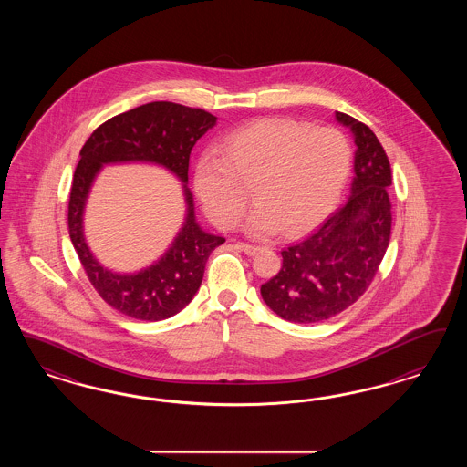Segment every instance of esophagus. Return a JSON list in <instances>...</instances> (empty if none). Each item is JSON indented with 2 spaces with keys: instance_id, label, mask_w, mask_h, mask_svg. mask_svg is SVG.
Segmentation results:
<instances>
[{
  "instance_id": "esophagus-1",
  "label": "esophagus",
  "mask_w": 467,
  "mask_h": 467,
  "mask_svg": "<svg viewBox=\"0 0 467 467\" xmlns=\"http://www.w3.org/2000/svg\"><path fill=\"white\" fill-rule=\"evenodd\" d=\"M241 250L246 254H256L260 252V246H254V244H246V243H240L238 244Z\"/></svg>"
}]
</instances>
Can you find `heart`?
Wrapping results in <instances>:
<instances>
[{"label":"heart","mask_w":467,"mask_h":467,"mask_svg":"<svg viewBox=\"0 0 467 467\" xmlns=\"http://www.w3.org/2000/svg\"><path fill=\"white\" fill-rule=\"evenodd\" d=\"M219 156L198 159L193 188L217 226H234L252 184L258 200L246 219L254 234L277 226L296 234L322 221L344 192L353 150L344 133L287 118H265L229 133Z\"/></svg>","instance_id":"heart-1"}]
</instances>
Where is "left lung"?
<instances>
[{
    "mask_svg": "<svg viewBox=\"0 0 467 467\" xmlns=\"http://www.w3.org/2000/svg\"><path fill=\"white\" fill-rule=\"evenodd\" d=\"M353 135L354 176L346 203L308 238L284 248L283 267L260 295L293 324H318L351 306L373 281L390 240V164L375 133L336 113Z\"/></svg>",
    "mask_w": 467,
    "mask_h": 467,
    "instance_id": "left-lung-1",
    "label": "left lung"
}]
</instances>
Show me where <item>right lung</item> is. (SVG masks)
<instances>
[{
  "label": "right lung",
  "instance_id": "obj_1",
  "mask_svg": "<svg viewBox=\"0 0 467 467\" xmlns=\"http://www.w3.org/2000/svg\"><path fill=\"white\" fill-rule=\"evenodd\" d=\"M215 123L217 118L203 109L156 100L108 119L80 150L68 205L71 243L100 297L127 317L159 322L183 310L197 295L209 256L226 241L200 227L188 188L192 149ZM133 161L164 167L182 182L185 219L169 250L156 263L135 273H116L99 264L84 240V205L106 163Z\"/></svg>",
  "mask_w": 467,
  "mask_h": 467
}]
</instances>
